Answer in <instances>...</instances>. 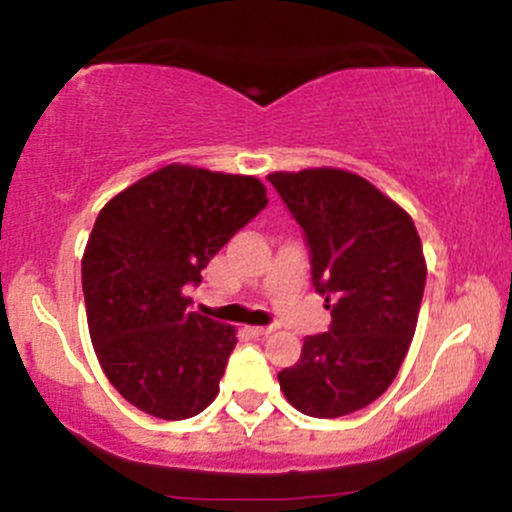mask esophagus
<instances>
[{"label": "esophagus", "mask_w": 512, "mask_h": 512, "mask_svg": "<svg viewBox=\"0 0 512 512\" xmlns=\"http://www.w3.org/2000/svg\"><path fill=\"white\" fill-rule=\"evenodd\" d=\"M271 331H273L271 326H246V333H249V336H254V338L268 336V333H271Z\"/></svg>", "instance_id": "obj_1"}]
</instances>
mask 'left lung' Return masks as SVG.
Returning a JSON list of instances; mask_svg holds the SVG:
<instances>
[{
	"label": "left lung",
	"instance_id": "1",
	"mask_svg": "<svg viewBox=\"0 0 512 512\" xmlns=\"http://www.w3.org/2000/svg\"><path fill=\"white\" fill-rule=\"evenodd\" d=\"M302 227L312 285L331 326L304 338L302 355L278 372L297 411L338 418L387 392L409 353L426 287L413 220L363 176L304 169L268 176Z\"/></svg>",
	"mask_w": 512,
	"mask_h": 512
}]
</instances>
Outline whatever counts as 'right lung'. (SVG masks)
Returning <instances> with one entry per match:
<instances>
[{"mask_svg": "<svg viewBox=\"0 0 512 512\" xmlns=\"http://www.w3.org/2000/svg\"><path fill=\"white\" fill-rule=\"evenodd\" d=\"M268 205L254 176L171 164L118 193L96 217L82 258L91 343L108 382L164 421L208 409L237 338L188 312L210 258Z\"/></svg>", "mask_w": 512, "mask_h": 512, "instance_id": "1", "label": "right lung"}]
</instances>
